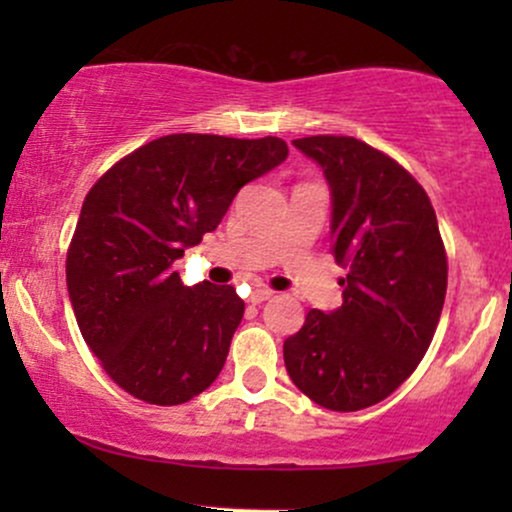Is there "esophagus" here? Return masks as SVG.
I'll list each match as a JSON object with an SVG mask.
<instances>
[{"instance_id": "1", "label": "esophagus", "mask_w": 512, "mask_h": 512, "mask_svg": "<svg viewBox=\"0 0 512 512\" xmlns=\"http://www.w3.org/2000/svg\"><path fill=\"white\" fill-rule=\"evenodd\" d=\"M274 296V291H269V289H262V286H257V289H252V293H250V303H264V301H269V298Z\"/></svg>"}]
</instances>
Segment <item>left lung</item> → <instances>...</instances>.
I'll list each match as a JSON object with an SVG mask.
<instances>
[{
  "mask_svg": "<svg viewBox=\"0 0 512 512\" xmlns=\"http://www.w3.org/2000/svg\"><path fill=\"white\" fill-rule=\"evenodd\" d=\"M325 173L332 255L344 303L310 310L284 342L293 385L320 407L358 411L390 397L424 358L448 289L431 199L411 175L354 137L293 139Z\"/></svg>",
  "mask_w": 512,
  "mask_h": 512,
  "instance_id": "8db88e82",
  "label": "left lung"
}]
</instances>
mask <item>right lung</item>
I'll return each mask as SVG.
<instances>
[{
    "label": "right lung",
    "mask_w": 512,
    "mask_h": 512,
    "mask_svg": "<svg viewBox=\"0 0 512 512\" xmlns=\"http://www.w3.org/2000/svg\"><path fill=\"white\" fill-rule=\"evenodd\" d=\"M289 156L284 139L168 134L91 187L67 252L86 344L122 390L158 407L219 378L245 303L233 286H185L173 262L216 231L233 197Z\"/></svg>",
    "instance_id": "add662e5"
}]
</instances>
